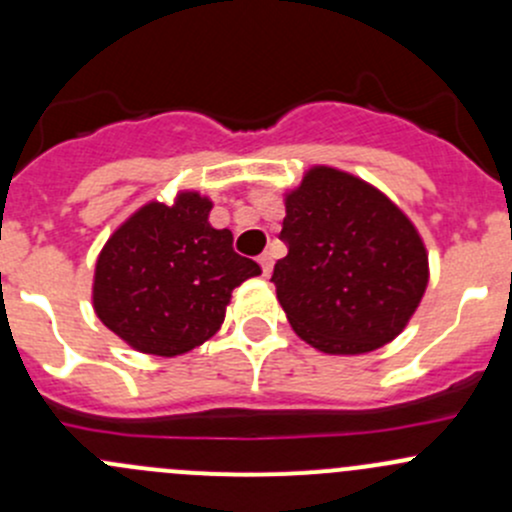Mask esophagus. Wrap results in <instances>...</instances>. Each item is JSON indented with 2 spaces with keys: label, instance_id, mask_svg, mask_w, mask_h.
<instances>
[{
  "label": "esophagus",
  "instance_id": "obj_1",
  "mask_svg": "<svg viewBox=\"0 0 512 512\" xmlns=\"http://www.w3.org/2000/svg\"><path fill=\"white\" fill-rule=\"evenodd\" d=\"M260 265H262V272H265V277L272 272V265H275V257H272V252H262L260 255Z\"/></svg>",
  "mask_w": 512,
  "mask_h": 512
}]
</instances>
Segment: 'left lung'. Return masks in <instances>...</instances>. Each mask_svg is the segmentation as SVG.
<instances>
[{
	"label": "left lung",
	"instance_id": "left-lung-1",
	"mask_svg": "<svg viewBox=\"0 0 512 512\" xmlns=\"http://www.w3.org/2000/svg\"><path fill=\"white\" fill-rule=\"evenodd\" d=\"M272 282L294 332L327 354L389 344L416 312L428 257L411 220L376 188L312 168L287 195Z\"/></svg>",
	"mask_w": 512,
	"mask_h": 512
}]
</instances>
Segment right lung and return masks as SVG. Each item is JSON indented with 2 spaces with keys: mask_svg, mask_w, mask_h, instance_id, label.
I'll return each instance as SVG.
<instances>
[{
  "mask_svg": "<svg viewBox=\"0 0 512 512\" xmlns=\"http://www.w3.org/2000/svg\"><path fill=\"white\" fill-rule=\"evenodd\" d=\"M213 203L180 193L173 205L148 203L103 245L94 309L133 349L178 356L213 337L232 289L260 265L232 250V232L208 223Z\"/></svg>",
  "mask_w": 512,
  "mask_h": 512,
  "instance_id": "add662e5",
  "label": "right lung"
}]
</instances>
